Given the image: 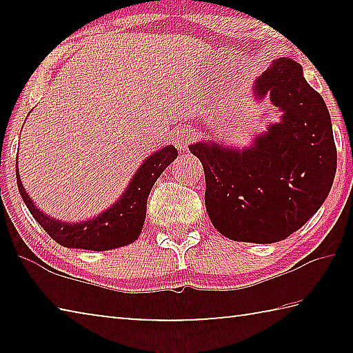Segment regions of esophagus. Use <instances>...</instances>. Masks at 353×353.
Listing matches in <instances>:
<instances>
[{"instance_id": "34e87169", "label": "esophagus", "mask_w": 353, "mask_h": 353, "mask_svg": "<svg viewBox=\"0 0 353 353\" xmlns=\"http://www.w3.org/2000/svg\"><path fill=\"white\" fill-rule=\"evenodd\" d=\"M191 139H193V132L187 128H179L174 130V134H172L174 145L177 146V149H181V151H185V149H187Z\"/></svg>"}]
</instances>
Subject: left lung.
I'll return each mask as SVG.
<instances>
[{"mask_svg":"<svg viewBox=\"0 0 353 353\" xmlns=\"http://www.w3.org/2000/svg\"><path fill=\"white\" fill-rule=\"evenodd\" d=\"M282 113L249 146L190 145L204 166L205 208L221 235L270 244L301 229L324 204L336 172L332 119L302 67L282 57L252 85Z\"/></svg>","mask_w":353,"mask_h":353,"instance_id":"1","label":"left lung"}]
</instances>
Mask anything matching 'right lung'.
Returning <instances> with one entry per match:
<instances>
[{
  "instance_id": "obj_1",
  "label": "right lung",
  "mask_w": 353,
  "mask_h": 353,
  "mask_svg": "<svg viewBox=\"0 0 353 353\" xmlns=\"http://www.w3.org/2000/svg\"><path fill=\"white\" fill-rule=\"evenodd\" d=\"M177 157V149L168 145L152 152L135 171L124 193L104 212L85 221L67 223L41 212L23 187L19 163H15L17 185L34 219L52 240L63 248L103 250L118 249L134 243L140 236L146 218L148 196L160 174Z\"/></svg>"
}]
</instances>
